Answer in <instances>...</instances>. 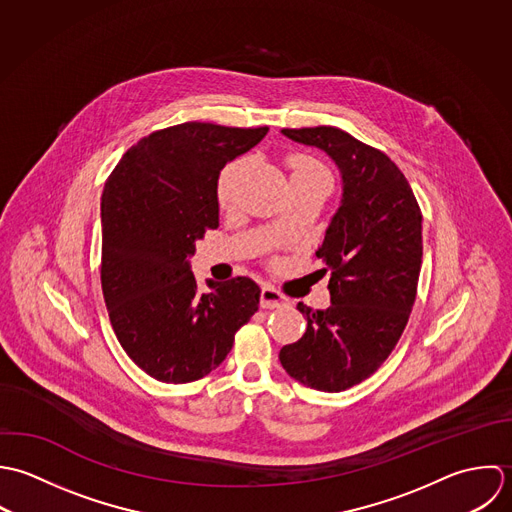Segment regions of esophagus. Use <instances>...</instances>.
I'll use <instances>...</instances> for the list:
<instances>
[{
	"mask_svg": "<svg viewBox=\"0 0 512 512\" xmlns=\"http://www.w3.org/2000/svg\"><path fill=\"white\" fill-rule=\"evenodd\" d=\"M285 305H289V299H287L281 291H277V289L271 287V285H265V287L261 289V307L281 308L285 307Z\"/></svg>",
	"mask_w": 512,
	"mask_h": 512,
	"instance_id": "obj_1",
	"label": "esophagus"
}]
</instances>
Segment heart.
<instances>
[{
	"label": "heart",
	"instance_id": "obj_1",
	"mask_svg": "<svg viewBox=\"0 0 512 512\" xmlns=\"http://www.w3.org/2000/svg\"><path fill=\"white\" fill-rule=\"evenodd\" d=\"M289 166L293 170V178L295 176H318V174H326V170L310 156H303V154H297V156H291L289 160ZM243 170H245V162L243 160H233L229 162L219 178H217V202L221 207H229L235 200V190H237V184L243 176Z\"/></svg>",
	"mask_w": 512,
	"mask_h": 512
}]
</instances>
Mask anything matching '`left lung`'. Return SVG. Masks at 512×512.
<instances>
[{"label": "left lung", "instance_id": "left-lung-1", "mask_svg": "<svg viewBox=\"0 0 512 512\" xmlns=\"http://www.w3.org/2000/svg\"><path fill=\"white\" fill-rule=\"evenodd\" d=\"M324 150L342 174V202L316 251L328 273L330 307L299 303L307 330L279 360L318 392H342L370 378L396 348L415 303L421 269V209L402 170L336 126L283 128Z\"/></svg>", "mask_w": 512, "mask_h": 512}]
</instances>
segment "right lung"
<instances>
[{
    "mask_svg": "<svg viewBox=\"0 0 512 512\" xmlns=\"http://www.w3.org/2000/svg\"><path fill=\"white\" fill-rule=\"evenodd\" d=\"M267 126L184 122L140 138L104 184L101 283L112 330L130 360L166 384L207 376L257 312L249 277L207 281L190 269L196 241L219 227L221 168L251 150Z\"/></svg>",
    "mask_w": 512,
    "mask_h": 512,
    "instance_id": "add662e5",
    "label": "right lung"
}]
</instances>
